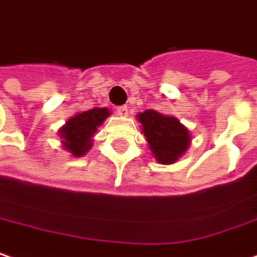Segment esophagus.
I'll list each match as a JSON object with an SVG mask.
<instances>
[{"instance_id":"34e87169","label":"esophagus","mask_w":257,"mask_h":257,"mask_svg":"<svg viewBox=\"0 0 257 257\" xmlns=\"http://www.w3.org/2000/svg\"><path fill=\"white\" fill-rule=\"evenodd\" d=\"M116 113L119 116H128V106H119L116 107Z\"/></svg>"}]
</instances>
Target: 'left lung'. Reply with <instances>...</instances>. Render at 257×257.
<instances>
[{
  "label": "left lung",
  "instance_id": "1",
  "mask_svg": "<svg viewBox=\"0 0 257 257\" xmlns=\"http://www.w3.org/2000/svg\"><path fill=\"white\" fill-rule=\"evenodd\" d=\"M137 119L141 123L145 141L157 163L173 164L188 151L192 137L189 129L177 117L150 109L137 114Z\"/></svg>",
  "mask_w": 257,
  "mask_h": 257
}]
</instances>
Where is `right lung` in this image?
<instances>
[{
    "label": "right lung",
    "mask_w": 257,
    "mask_h": 257,
    "mask_svg": "<svg viewBox=\"0 0 257 257\" xmlns=\"http://www.w3.org/2000/svg\"><path fill=\"white\" fill-rule=\"evenodd\" d=\"M107 116H110V110L107 107H94L69 117L65 125L58 131L62 148L71 153L72 157L85 156L93 147V137L96 131Z\"/></svg>",
    "instance_id": "1"
}]
</instances>
